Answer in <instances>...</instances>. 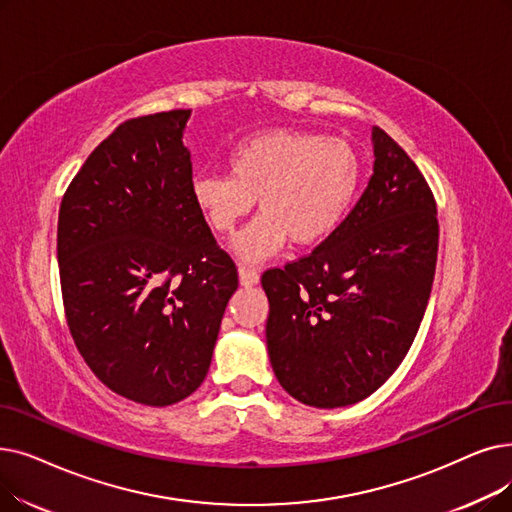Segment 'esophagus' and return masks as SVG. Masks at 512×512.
Segmentation results:
<instances>
[{
	"label": "esophagus",
	"instance_id": "1",
	"mask_svg": "<svg viewBox=\"0 0 512 512\" xmlns=\"http://www.w3.org/2000/svg\"><path fill=\"white\" fill-rule=\"evenodd\" d=\"M238 278L242 286H255L259 284V274L251 268H238Z\"/></svg>",
	"mask_w": 512,
	"mask_h": 512
}]
</instances>
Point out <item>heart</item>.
Masks as SVG:
<instances>
[{"label": "heart", "mask_w": 512, "mask_h": 512, "mask_svg": "<svg viewBox=\"0 0 512 512\" xmlns=\"http://www.w3.org/2000/svg\"><path fill=\"white\" fill-rule=\"evenodd\" d=\"M228 175H198L192 203L215 234H228L255 201L259 217L230 247L244 263L314 249L345 221L362 182L360 154L347 140L305 129H270L236 142Z\"/></svg>", "instance_id": "1"}]
</instances>
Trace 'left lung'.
Listing matches in <instances>:
<instances>
[{
	"label": "left lung",
	"instance_id": "left-lung-1",
	"mask_svg": "<svg viewBox=\"0 0 512 512\" xmlns=\"http://www.w3.org/2000/svg\"><path fill=\"white\" fill-rule=\"evenodd\" d=\"M372 152L368 186L341 228L261 276L274 374L305 406L343 408L379 389L406 358L431 297L433 192L381 127H372Z\"/></svg>",
	"mask_w": 512,
	"mask_h": 512
}]
</instances>
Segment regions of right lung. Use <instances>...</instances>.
<instances>
[{
  "label": "right lung",
  "mask_w": 512,
  "mask_h": 512,
  "mask_svg": "<svg viewBox=\"0 0 512 512\" xmlns=\"http://www.w3.org/2000/svg\"><path fill=\"white\" fill-rule=\"evenodd\" d=\"M190 113L119 125L58 213L62 301L79 353L110 391L157 408L201 387L238 288L190 196Z\"/></svg>",
  "instance_id": "1"
}]
</instances>
